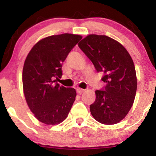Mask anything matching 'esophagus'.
<instances>
[{
    "label": "esophagus",
    "instance_id": "esophagus-1",
    "mask_svg": "<svg viewBox=\"0 0 156 156\" xmlns=\"http://www.w3.org/2000/svg\"><path fill=\"white\" fill-rule=\"evenodd\" d=\"M77 93H78V94H82L83 92H84L85 91V90L84 89H83V88H77Z\"/></svg>",
    "mask_w": 156,
    "mask_h": 156
}]
</instances>
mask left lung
Returning a JSON list of instances; mask_svg holds the SVG:
<instances>
[{
  "label": "left lung",
  "instance_id": "left-lung-1",
  "mask_svg": "<svg viewBox=\"0 0 156 156\" xmlns=\"http://www.w3.org/2000/svg\"><path fill=\"white\" fill-rule=\"evenodd\" d=\"M78 47L91 61L98 73H104L106 86L96 90V100L90 111L96 121L114 125L130 110L137 90V77L133 60L126 49L105 35H88Z\"/></svg>",
  "mask_w": 156,
  "mask_h": 156
}]
</instances>
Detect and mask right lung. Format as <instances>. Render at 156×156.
<instances>
[{"label":"right lung","mask_w":156,"mask_h":156,"mask_svg":"<svg viewBox=\"0 0 156 156\" xmlns=\"http://www.w3.org/2000/svg\"><path fill=\"white\" fill-rule=\"evenodd\" d=\"M82 37L62 34L47 37L32 47L23 65V93L39 121L58 125L66 119L76 100L75 88L55 82L62 76V62Z\"/></svg>","instance_id":"right-lung-1"}]
</instances>
